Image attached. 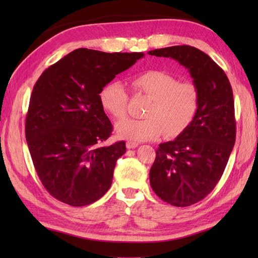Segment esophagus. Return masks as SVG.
<instances>
[{
	"instance_id": "34e87169",
	"label": "esophagus",
	"mask_w": 258,
	"mask_h": 258,
	"mask_svg": "<svg viewBox=\"0 0 258 258\" xmlns=\"http://www.w3.org/2000/svg\"><path fill=\"white\" fill-rule=\"evenodd\" d=\"M139 146L138 143H134V142H127L126 143V149L127 150H132V149H136Z\"/></svg>"
}]
</instances>
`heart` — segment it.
<instances>
[{
  "instance_id": "b5f03b06",
  "label": "heart",
  "mask_w": 258,
  "mask_h": 258,
  "mask_svg": "<svg viewBox=\"0 0 258 258\" xmlns=\"http://www.w3.org/2000/svg\"><path fill=\"white\" fill-rule=\"evenodd\" d=\"M135 89L152 98L146 118H125L115 125L119 139L134 142L153 141L164 133L175 138L193 122L200 106V91L191 82H179L161 71H147L134 80ZM127 92L120 81H112L100 92L102 107L115 118L125 116Z\"/></svg>"
}]
</instances>
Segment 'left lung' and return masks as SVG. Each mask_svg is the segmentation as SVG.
I'll use <instances>...</instances> for the list:
<instances>
[{
    "label": "left lung",
    "mask_w": 258,
    "mask_h": 258,
    "mask_svg": "<svg viewBox=\"0 0 258 258\" xmlns=\"http://www.w3.org/2000/svg\"><path fill=\"white\" fill-rule=\"evenodd\" d=\"M149 54L183 65L200 91L193 122L176 139L160 144L150 171L151 187L161 200L189 206L214 189L233 151L236 124L232 86L224 71L196 47L176 45Z\"/></svg>",
    "instance_id": "1"
}]
</instances>
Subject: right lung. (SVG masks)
Segmentation results:
<instances>
[{
	"label": "right lung",
	"instance_id": "add662e5",
	"mask_svg": "<svg viewBox=\"0 0 258 258\" xmlns=\"http://www.w3.org/2000/svg\"><path fill=\"white\" fill-rule=\"evenodd\" d=\"M144 53L78 48L37 80L26 115L25 136L36 173L52 196L71 206L100 200L111 187L125 142L102 146L112 124L100 92Z\"/></svg>",
	"mask_w": 258,
	"mask_h": 258
}]
</instances>
